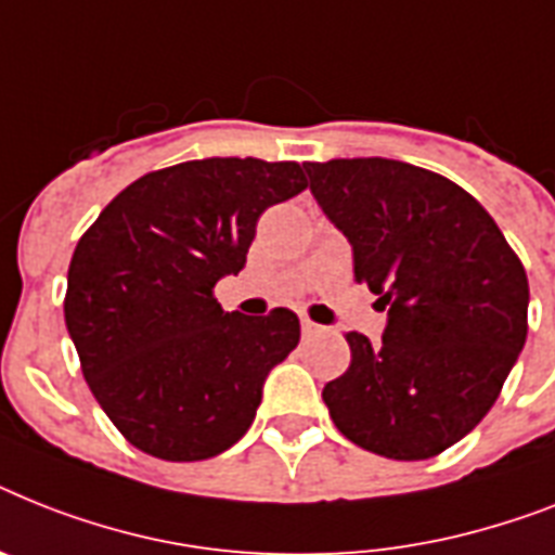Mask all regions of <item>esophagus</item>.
Returning a JSON list of instances; mask_svg holds the SVG:
<instances>
[{"label": "esophagus", "instance_id": "1", "mask_svg": "<svg viewBox=\"0 0 555 555\" xmlns=\"http://www.w3.org/2000/svg\"><path fill=\"white\" fill-rule=\"evenodd\" d=\"M324 327L322 324H317V322H310L308 317L301 319V333H305V336H319V333H322Z\"/></svg>", "mask_w": 555, "mask_h": 555}]
</instances>
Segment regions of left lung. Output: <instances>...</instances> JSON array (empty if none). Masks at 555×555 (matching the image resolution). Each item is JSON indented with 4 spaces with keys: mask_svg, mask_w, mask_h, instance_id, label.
Here are the masks:
<instances>
[{
    "mask_svg": "<svg viewBox=\"0 0 555 555\" xmlns=\"http://www.w3.org/2000/svg\"><path fill=\"white\" fill-rule=\"evenodd\" d=\"M310 193L379 296V345L348 333L350 367L324 385L333 425L399 462L439 456L502 393L527 339V273L465 188L396 159L305 162Z\"/></svg>",
    "mask_w": 555,
    "mask_h": 555,
    "instance_id": "left-lung-1",
    "label": "left lung"
}]
</instances>
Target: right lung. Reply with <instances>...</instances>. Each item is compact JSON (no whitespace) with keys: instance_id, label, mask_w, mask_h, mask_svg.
<instances>
[{"instance_id":"right-lung-1","label":"right lung","mask_w":555,"mask_h":555,"mask_svg":"<svg viewBox=\"0 0 555 555\" xmlns=\"http://www.w3.org/2000/svg\"><path fill=\"white\" fill-rule=\"evenodd\" d=\"M305 188L296 162H182L128 184L79 238L67 333L133 448L202 462L247 434L268 373L299 345V319L224 313L214 287L245 268L259 216Z\"/></svg>"}]
</instances>
